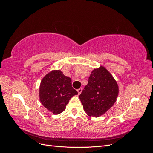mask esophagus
Returning <instances> with one entry per match:
<instances>
[{"instance_id": "esophagus-1", "label": "esophagus", "mask_w": 153, "mask_h": 153, "mask_svg": "<svg viewBox=\"0 0 153 153\" xmlns=\"http://www.w3.org/2000/svg\"><path fill=\"white\" fill-rule=\"evenodd\" d=\"M82 88H80V89H77V92H78V94H81V92H82Z\"/></svg>"}]
</instances>
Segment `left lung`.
<instances>
[{
    "mask_svg": "<svg viewBox=\"0 0 153 153\" xmlns=\"http://www.w3.org/2000/svg\"><path fill=\"white\" fill-rule=\"evenodd\" d=\"M118 94L117 82L107 69L100 66L91 73L88 84L79 98L89 116L99 117L114 105Z\"/></svg>",
    "mask_w": 153,
    "mask_h": 153,
    "instance_id": "1",
    "label": "left lung"
}]
</instances>
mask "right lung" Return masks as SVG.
<instances>
[{
	"label": "right lung",
	"instance_id": "right-lung-1",
	"mask_svg": "<svg viewBox=\"0 0 153 153\" xmlns=\"http://www.w3.org/2000/svg\"><path fill=\"white\" fill-rule=\"evenodd\" d=\"M78 92L71 85V79L61 70H52L46 75L39 86V99L45 107L53 114L65 110L66 105Z\"/></svg>",
	"mask_w": 153,
	"mask_h": 153
}]
</instances>
